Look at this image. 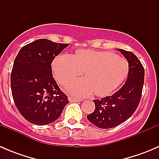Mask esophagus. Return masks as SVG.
I'll list each match as a JSON object with an SVG mask.
<instances>
[{"instance_id":"obj_1","label":"esophagus","mask_w":159,"mask_h":159,"mask_svg":"<svg viewBox=\"0 0 159 159\" xmlns=\"http://www.w3.org/2000/svg\"><path fill=\"white\" fill-rule=\"evenodd\" d=\"M68 100H69L70 102H81L82 99H78L75 97H71V96H70V97H68Z\"/></svg>"}]
</instances>
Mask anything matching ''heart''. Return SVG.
I'll list each match as a JSON object with an SVG mask.
<instances>
[{"mask_svg":"<svg viewBox=\"0 0 159 159\" xmlns=\"http://www.w3.org/2000/svg\"><path fill=\"white\" fill-rule=\"evenodd\" d=\"M54 78L61 84L71 81L65 88L71 94L88 97L110 94L123 82L129 73V64L122 57L108 51L78 50L75 54H61L52 63Z\"/></svg>","mask_w":159,"mask_h":159,"instance_id":"obj_1","label":"heart"}]
</instances>
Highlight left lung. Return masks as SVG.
<instances>
[{
    "label": "left lung",
    "instance_id": "8db88e82",
    "mask_svg": "<svg viewBox=\"0 0 159 159\" xmlns=\"http://www.w3.org/2000/svg\"><path fill=\"white\" fill-rule=\"evenodd\" d=\"M129 62V75L124 85L108 97L94 100L95 110L87 115L88 120L100 129L116 127L134 114L140 103L145 81V69L131 51L118 49Z\"/></svg>",
    "mask_w": 159,
    "mask_h": 159
}]
</instances>
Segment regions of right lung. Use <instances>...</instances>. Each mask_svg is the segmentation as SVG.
<instances>
[{"mask_svg":"<svg viewBox=\"0 0 159 159\" xmlns=\"http://www.w3.org/2000/svg\"><path fill=\"white\" fill-rule=\"evenodd\" d=\"M68 46L38 39L21 48L15 57L11 75L13 99L20 115L32 124L53 122L69 103L51 69L55 56Z\"/></svg>","mask_w":159,"mask_h":159,"instance_id":"1","label":"right lung"}]
</instances>
